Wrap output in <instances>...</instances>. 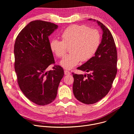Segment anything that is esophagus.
Instances as JSON below:
<instances>
[{
    "label": "esophagus",
    "instance_id": "34e87169",
    "mask_svg": "<svg viewBox=\"0 0 134 134\" xmlns=\"http://www.w3.org/2000/svg\"><path fill=\"white\" fill-rule=\"evenodd\" d=\"M64 73H65V75H69L70 74V72L69 71H67V70H65Z\"/></svg>",
    "mask_w": 134,
    "mask_h": 134
}]
</instances>
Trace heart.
Listing matches in <instances>:
<instances>
[{
  "instance_id": "b5f03b06",
  "label": "heart",
  "mask_w": 134,
  "mask_h": 134,
  "mask_svg": "<svg viewBox=\"0 0 134 134\" xmlns=\"http://www.w3.org/2000/svg\"><path fill=\"white\" fill-rule=\"evenodd\" d=\"M62 41L56 39L50 43L51 50L57 56L62 58L70 47L71 52L65 56L60 62V65L66 69H71L81 60H90L97 52L100 43V34L95 29L84 25H73L69 26L61 35Z\"/></svg>"
}]
</instances>
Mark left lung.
<instances>
[{
  "label": "left lung",
  "instance_id": "1",
  "mask_svg": "<svg viewBox=\"0 0 134 134\" xmlns=\"http://www.w3.org/2000/svg\"><path fill=\"white\" fill-rule=\"evenodd\" d=\"M97 22L103 32L101 42L95 55L77 68L90 74L83 75L72 73L74 96L86 104H94L105 96L117 72V52L112 35L104 24L98 21Z\"/></svg>",
  "mask_w": 134,
  "mask_h": 134
}]
</instances>
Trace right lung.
<instances>
[{
  "instance_id": "obj_1",
  "label": "right lung",
  "mask_w": 134,
  "mask_h": 134,
  "mask_svg": "<svg viewBox=\"0 0 134 134\" xmlns=\"http://www.w3.org/2000/svg\"><path fill=\"white\" fill-rule=\"evenodd\" d=\"M58 28L53 23L41 20L31 22L20 32L14 44L15 70L17 83L25 96L32 102L45 105L56 98L63 68L54 65L49 36Z\"/></svg>"
}]
</instances>
